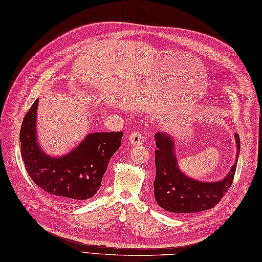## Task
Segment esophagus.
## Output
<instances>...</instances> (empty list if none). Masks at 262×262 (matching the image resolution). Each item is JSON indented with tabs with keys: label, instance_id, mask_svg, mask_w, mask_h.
I'll return each instance as SVG.
<instances>
[{
	"label": "esophagus",
	"instance_id": "34e87169",
	"mask_svg": "<svg viewBox=\"0 0 262 262\" xmlns=\"http://www.w3.org/2000/svg\"><path fill=\"white\" fill-rule=\"evenodd\" d=\"M129 141L132 145L138 146V145H143L144 143V138L140 131H133L130 136H129Z\"/></svg>",
	"mask_w": 262,
	"mask_h": 262
}]
</instances>
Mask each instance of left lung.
Masks as SVG:
<instances>
[{
	"mask_svg": "<svg viewBox=\"0 0 262 262\" xmlns=\"http://www.w3.org/2000/svg\"><path fill=\"white\" fill-rule=\"evenodd\" d=\"M157 150L155 198L158 205L170 213L183 214L201 212L217 205L233 182L240 151L239 134H235L238 152L228 175L221 181L202 182L186 177L178 168L173 151V141L169 134L155 135Z\"/></svg>",
	"mask_w": 262,
	"mask_h": 262,
	"instance_id": "left-lung-1",
	"label": "left lung"
}]
</instances>
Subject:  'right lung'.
<instances>
[{
	"label": "right lung",
	"instance_id": "right-lung-1",
	"mask_svg": "<svg viewBox=\"0 0 262 262\" xmlns=\"http://www.w3.org/2000/svg\"><path fill=\"white\" fill-rule=\"evenodd\" d=\"M38 99L23 118L20 130L21 156L31 179L47 193L63 201L81 203L101 186L108 162L120 146L122 132L91 133L70 154L51 158L36 140Z\"/></svg>",
	"mask_w": 262,
	"mask_h": 262
}]
</instances>
